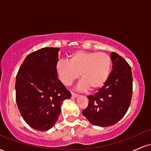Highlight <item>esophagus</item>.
<instances>
[{
	"instance_id": "1",
	"label": "esophagus",
	"mask_w": 151,
	"mask_h": 151,
	"mask_svg": "<svg viewBox=\"0 0 151 151\" xmlns=\"http://www.w3.org/2000/svg\"><path fill=\"white\" fill-rule=\"evenodd\" d=\"M79 96V94L77 93H74V92H72V98H76Z\"/></svg>"
}]
</instances>
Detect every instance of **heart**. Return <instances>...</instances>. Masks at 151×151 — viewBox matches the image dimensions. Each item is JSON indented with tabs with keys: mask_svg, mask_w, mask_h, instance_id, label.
<instances>
[{
	"mask_svg": "<svg viewBox=\"0 0 151 151\" xmlns=\"http://www.w3.org/2000/svg\"><path fill=\"white\" fill-rule=\"evenodd\" d=\"M112 60L105 52L78 50L69 56L68 61H60L57 72L65 85H70L80 74V86L97 90L105 84L111 73Z\"/></svg>",
	"mask_w": 151,
	"mask_h": 151,
	"instance_id": "obj_1",
	"label": "heart"
}]
</instances>
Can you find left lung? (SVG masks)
<instances>
[{"mask_svg":"<svg viewBox=\"0 0 151 151\" xmlns=\"http://www.w3.org/2000/svg\"><path fill=\"white\" fill-rule=\"evenodd\" d=\"M113 70L105 84L88 96V106L82 114L93 125L113 126L125 115L131 104L133 77L131 66L122 57L111 54Z\"/></svg>","mask_w":151,"mask_h":151,"instance_id":"8db88e82","label":"left lung"}]
</instances>
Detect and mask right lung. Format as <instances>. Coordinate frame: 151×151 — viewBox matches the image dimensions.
Masks as SVG:
<instances>
[{
  "mask_svg": "<svg viewBox=\"0 0 151 151\" xmlns=\"http://www.w3.org/2000/svg\"><path fill=\"white\" fill-rule=\"evenodd\" d=\"M60 48L44 47L29 54L15 80V99L20 114L30 127L47 131L58 120L70 91L58 79Z\"/></svg>",
  "mask_w": 151,
  "mask_h": 151,
  "instance_id": "right-lung-1",
  "label": "right lung"
}]
</instances>
